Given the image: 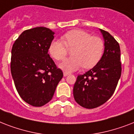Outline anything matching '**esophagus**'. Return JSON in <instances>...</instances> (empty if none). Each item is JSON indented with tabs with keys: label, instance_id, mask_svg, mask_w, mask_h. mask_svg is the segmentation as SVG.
Here are the masks:
<instances>
[{
	"label": "esophagus",
	"instance_id": "1",
	"mask_svg": "<svg viewBox=\"0 0 134 134\" xmlns=\"http://www.w3.org/2000/svg\"><path fill=\"white\" fill-rule=\"evenodd\" d=\"M69 74L68 73V72H66V71H65L64 73H63V75H64V76H67L69 75Z\"/></svg>",
	"mask_w": 134,
	"mask_h": 134
}]
</instances>
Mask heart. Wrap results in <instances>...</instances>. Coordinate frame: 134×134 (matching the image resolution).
I'll return each instance as SVG.
<instances>
[{"label":"heart","mask_w":134,"mask_h":134,"mask_svg":"<svg viewBox=\"0 0 134 134\" xmlns=\"http://www.w3.org/2000/svg\"><path fill=\"white\" fill-rule=\"evenodd\" d=\"M63 41H53L49 46L51 55L56 60L66 58L68 49L71 51V58L65 60L59 67L65 71H76L83 66L90 69L95 66L102 58L104 44L102 39L92 36L82 30H73L62 37Z\"/></svg>","instance_id":"obj_1"}]
</instances>
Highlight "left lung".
<instances>
[{
  "mask_svg": "<svg viewBox=\"0 0 134 134\" xmlns=\"http://www.w3.org/2000/svg\"><path fill=\"white\" fill-rule=\"evenodd\" d=\"M104 40V54L90 70L77 76L73 89L74 99L86 108H94L114 93L121 76L120 48L113 37L99 29Z\"/></svg>",
  "mask_w": 134,
  "mask_h": 134,
  "instance_id": "8db88e82",
  "label": "left lung"
}]
</instances>
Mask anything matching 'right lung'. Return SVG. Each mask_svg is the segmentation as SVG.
<instances>
[{"label":"right lung","instance_id":"obj_1","mask_svg":"<svg viewBox=\"0 0 134 134\" xmlns=\"http://www.w3.org/2000/svg\"><path fill=\"white\" fill-rule=\"evenodd\" d=\"M54 32L45 27L26 30L12 48L11 74L18 93L31 106L49 102L63 76L48 53Z\"/></svg>","mask_w":134,"mask_h":134}]
</instances>
